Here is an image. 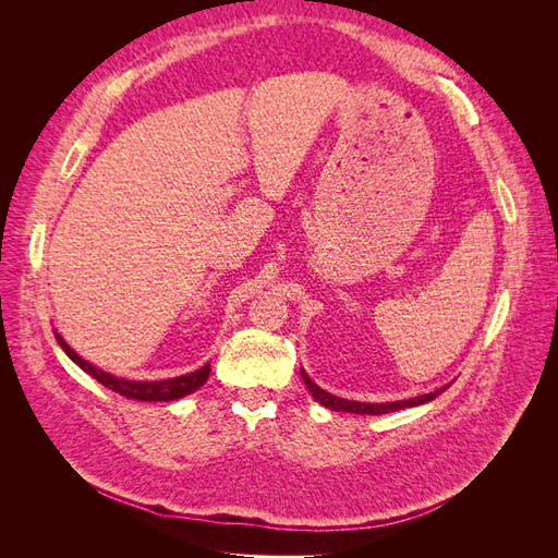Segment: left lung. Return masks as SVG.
Listing matches in <instances>:
<instances>
[{"mask_svg":"<svg viewBox=\"0 0 558 558\" xmlns=\"http://www.w3.org/2000/svg\"><path fill=\"white\" fill-rule=\"evenodd\" d=\"M302 381L307 384L310 393L316 402L324 404V408L328 410H335V412H351V414H388V412H398V410H404V408H416V404H424L428 400H435L437 396H440V391H433V393H426V396H418V398H412V400H396V402H353V400H344V398H337V396H330L328 391H324V388L316 386L305 369H302ZM447 388V386H445Z\"/></svg>","mask_w":558,"mask_h":558,"instance_id":"left-lung-1","label":"left lung"}]
</instances>
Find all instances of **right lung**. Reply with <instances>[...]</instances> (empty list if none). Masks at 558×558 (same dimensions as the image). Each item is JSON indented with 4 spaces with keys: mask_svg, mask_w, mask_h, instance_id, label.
I'll return each mask as SVG.
<instances>
[{
    "mask_svg": "<svg viewBox=\"0 0 558 558\" xmlns=\"http://www.w3.org/2000/svg\"><path fill=\"white\" fill-rule=\"evenodd\" d=\"M56 340L64 349L66 356H70L81 369H86V373L90 377H95L99 384L111 388V391H116V393L125 396V398L142 400V402H170V400H179L183 396L197 391V388L209 379V373H211V367L207 363L205 367L195 369V373L181 375V377H174V379H165V381H130V379H121V377H113L109 373H102V369H97L95 365L83 361L78 353L70 344H66L58 332H56Z\"/></svg>",
    "mask_w": 558,
    "mask_h": 558,
    "instance_id": "right-lung-1",
    "label": "right lung"
}]
</instances>
